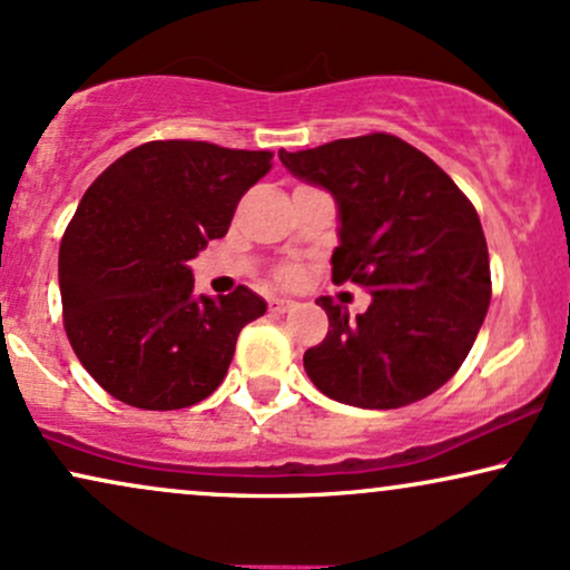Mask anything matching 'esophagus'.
<instances>
[{
	"label": "esophagus",
	"instance_id": "obj_1",
	"mask_svg": "<svg viewBox=\"0 0 570 570\" xmlns=\"http://www.w3.org/2000/svg\"><path fill=\"white\" fill-rule=\"evenodd\" d=\"M293 306V301L291 298H269V312L272 314H283V312H287V308Z\"/></svg>",
	"mask_w": 570,
	"mask_h": 570
}]
</instances>
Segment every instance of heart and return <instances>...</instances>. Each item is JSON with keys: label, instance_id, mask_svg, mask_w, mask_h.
I'll list each match as a JSON object with an SVG mask.
<instances>
[{"label": "heart", "instance_id": "b5f03b06", "mask_svg": "<svg viewBox=\"0 0 570 570\" xmlns=\"http://www.w3.org/2000/svg\"><path fill=\"white\" fill-rule=\"evenodd\" d=\"M279 274H283V279H293L296 277V269H291V266H287V269H283Z\"/></svg>", "mask_w": 570, "mask_h": 570}]
</instances>
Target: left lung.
I'll list each match as a JSON object with an SVG mask.
<instances>
[{"mask_svg":"<svg viewBox=\"0 0 570 570\" xmlns=\"http://www.w3.org/2000/svg\"><path fill=\"white\" fill-rule=\"evenodd\" d=\"M279 160L338 200L333 283L372 293L356 320L333 298L317 301L330 330L304 354L306 375L325 396L362 410L431 396L465 362L491 301L473 203L425 153L385 131L279 150Z\"/></svg>","mask_w":570,"mask_h":570,"instance_id":"8db88e82","label":"left lung"}]
</instances>
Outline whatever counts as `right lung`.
<instances>
[{"label": "right lung", "mask_w": 570, "mask_h": 570, "mask_svg": "<svg viewBox=\"0 0 570 570\" xmlns=\"http://www.w3.org/2000/svg\"><path fill=\"white\" fill-rule=\"evenodd\" d=\"M272 156L156 139L83 193L60 243L62 325L83 370L118 402L185 410L219 389L237 335L266 304L245 285L195 296L187 262L227 235Z\"/></svg>", "instance_id": "right-lung-1"}]
</instances>
